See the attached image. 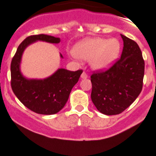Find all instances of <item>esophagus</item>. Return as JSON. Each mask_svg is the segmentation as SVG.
<instances>
[{"instance_id":"esophagus-1","label":"esophagus","mask_w":156,"mask_h":156,"mask_svg":"<svg viewBox=\"0 0 156 156\" xmlns=\"http://www.w3.org/2000/svg\"><path fill=\"white\" fill-rule=\"evenodd\" d=\"M81 78H83V79H85V78H88V75L86 74V72H85V71H83L82 74H81Z\"/></svg>"}]
</instances>
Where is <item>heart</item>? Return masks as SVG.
I'll return each mask as SVG.
<instances>
[{
  "mask_svg": "<svg viewBox=\"0 0 156 156\" xmlns=\"http://www.w3.org/2000/svg\"><path fill=\"white\" fill-rule=\"evenodd\" d=\"M121 45L116 38H88L78 42L73 53L83 60L91 59L93 69L105 71L108 69L118 58Z\"/></svg>",
  "mask_w": 156,
  "mask_h": 156,
  "instance_id": "heart-1",
  "label": "heart"
}]
</instances>
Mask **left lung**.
<instances>
[{"label": "left lung", "instance_id": "left-lung-1", "mask_svg": "<svg viewBox=\"0 0 156 156\" xmlns=\"http://www.w3.org/2000/svg\"><path fill=\"white\" fill-rule=\"evenodd\" d=\"M124 47L119 60L106 71L91 75V98L96 108L107 115L124 112L141 93L145 62L139 45L121 34Z\"/></svg>", "mask_w": 156, "mask_h": 156}]
</instances>
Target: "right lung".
Masks as SVG:
<instances>
[{"label":"right lung","mask_w":156,"mask_h":156,"mask_svg":"<svg viewBox=\"0 0 156 156\" xmlns=\"http://www.w3.org/2000/svg\"><path fill=\"white\" fill-rule=\"evenodd\" d=\"M37 41L58 44L60 38L41 34L29 36L20 44L11 64V88L20 101L30 110L37 114L54 115L65 105L83 71L60 68L45 79L25 78L20 71L21 56L24 49ZM61 57L63 58L62 55Z\"/></svg>","instance_id":"obj_1"}]
</instances>
